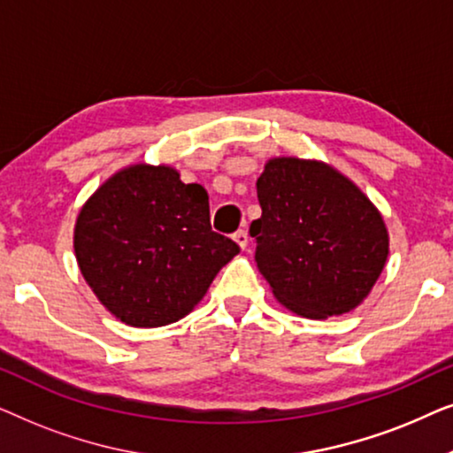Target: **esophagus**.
<instances>
[{
  "label": "esophagus",
  "mask_w": 453,
  "mask_h": 453,
  "mask_svg": "<svg viewBox=\"0 0 453 453\" xmlns=\"http://www.w3.org/2000/svg\"><path fill=\"white\" fill-rule=\"evenodd\" d=\"M233 239H234V243H237V245L241 247V250H245L247 243H250V234H247L245 228H241V231L234 233Z\"/></svg>",
  "instance_id": "esophagus-1"
}]
</instances>
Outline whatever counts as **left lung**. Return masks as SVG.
<instances>
[{
  "mask_svg": "<svg viewBox=\"0 0 453 453\" xmlns=\"http://www.w3.org/2000/svg\"><path fill=\"white\" fill-rule=\"evenodd\" d=\"M256 262L290 311L321 319L361 305L386 265L381 214L342 173L319 160L272 158L257 179Z\"/></svg>",
  "mask_w": 453,
  "mask_h": 453,
  "instance_id": "8db88e82",
  "label": "left lung"
}]
</instances>
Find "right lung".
<instances>
[{
  "instance_id": "obj_1",
  "label": "right lung",
  "mask_w": 453,
  "mask_h": 453,
  "mask_svg": "<svg viewBox=\"0 0 453 453\" xmlns=\"http://www.w3.org/2000/svg\"><path fill=\"white\" fill-rule=\"evenodd\" d=\"M73 250L92 293L134 327L181 319L239 253L210 226L208 194L171 166L115 173L80 210Z\"/></svg>"
}]
</instances>
